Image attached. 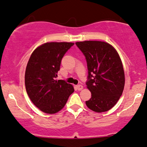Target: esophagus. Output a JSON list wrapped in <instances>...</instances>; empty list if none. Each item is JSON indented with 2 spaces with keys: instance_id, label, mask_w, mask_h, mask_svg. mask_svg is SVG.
I'll use <instances>...</instances> for the list:
<instances>
[{
  "instance_id": "34e87169",
  "label": "esophagus",
  "mask_w": 147,
  "mask_h": 147,
  "mask_svg": "<svg viewBox=\"0 0 147 147\" xmlns=\"http://www.w3.org/2000/svg\"><path fill=\"white\" fill-rule=\"evenodd\" d=\"M76 89L78 91H80V90H82V89H83V87H82V85H76Z\"/></svg>"
}]
</instances>
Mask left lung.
<instances>
[{"label":"left lung","mask_w":147,"mask_h":147,"mask_svg":"<svg viewBox=\"0 0 147 147\" xmlns=\"http://www.w3.org/2000/svg\"><path fill=\"white\" fill-rule=\"evenodd\" d=\"M87 60V87L92 97L85 102L96 113L108 111L122 94L125 84L123 67L119 55L111 44L101 41L76 42Z\"/></svg>","instance_id":"left-lung-1"}]
</instances>
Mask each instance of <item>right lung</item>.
I'll return each instance as SVG.
<instances>
[{
	"mask_svg": "<svg viewBox=\"0 0 147 147\" xmlns=\"http://www.w3.org/2000/svg\"><path fill=\"white\" fill-rule=\"evenodd\" d=\"M74 44L47 42L36 48L31 54L26 69L25 85L31 101L43 113H58L74 92L73 85L55 79L62 58Z\"/></svg>",
	"mask_w": 147,
	"mask_h": 147,
	"instance_id": "right-lung-1",
	"label": "right lung"
}]
</instances>
